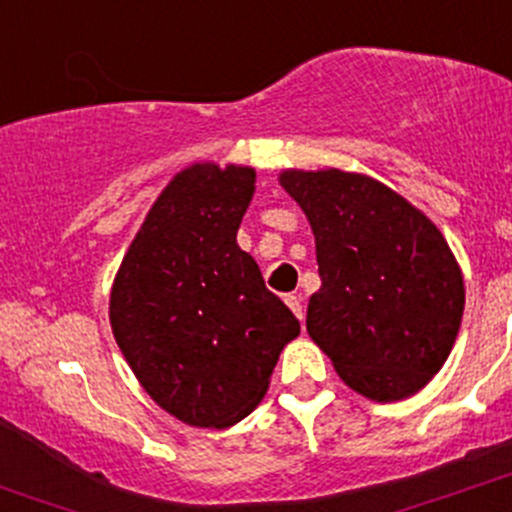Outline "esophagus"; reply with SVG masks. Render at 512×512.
Masks as SVG:
<instances>
[{
    "mask_svg": "<svg viewBox=\"0 0 512 512\" xmlns=\"http://www.w3.org/2000/svg\"><path fill=\"white\" fill-rule=\"evenodd\" d=\"M283 301H286V306L291 308L293 316H296L298 321H303V306H301V298H298V296H286V298H283Z\"/></svg>",
    "mask_w": 512,
    "mask_h": 512,
    "instance_id": "obj_1",
    "label": "esophagus"
}]
</instances>
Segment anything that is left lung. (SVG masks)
<instances>
[{"mask_svg": "<svg viewBox=\"0 0 512 512\" xmlns=\"http://www.w3.org/2000/svg\"><path fill=\"white\" fill-rule=\"evenodd\" d=\"M278 184L316 236L306 328L348 388L378 403L426 388L450 356L463 271L421 209L366 174L286 169Z\"/></svg>", "mask_w": 512, "mask_h": 512, "instance_id": "obj_1", "label": "left lung"}]
</instances>
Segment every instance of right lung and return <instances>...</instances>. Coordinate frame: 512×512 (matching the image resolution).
<instances>
[{
	"label": "right lung",
	"mask_w": 512,
	"mask_h": 512,
	"mask_svg": "<svg viewBox=\"0 0 512 512\" xmlns=\"http://www.w3.org/2000/svg\"><path fill=\"white\" fill-rule=\"evenodd\" d=\"M251 166L181 169L121 258L109 321L151 401L194 428H229L263 401L296 316L236 244Z\"/></svg>",
	"instance_id": "right-lung-1"
}]
</instances>
